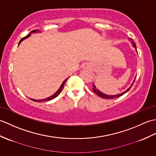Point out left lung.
I'll use <instances>...</instances> for the list:
<instances>
[{
  "mask_svg": "<svg viewBox=\"0 0 156 156\" xmlns=\"http://www.w3.org/2000/svg\"><path fill=\"white\" fill-rule=\"evenodd\" d=\"M130 40L131 41V43H132V44H133V47H134L135 49H137V48H136V44H135V43L134 42V41H133V39H132L131 38H130ZM135 80H134V81H133V83H134V82H135ZM133 84H131V87H129V88L127 89V90L125 91V92H122L121 94H117V95H112V96H110V95H107V94H104V93H102V92H101L99 91V90H98V89L96 88L95 86H94V84H93V88H92V90H93V92H94L95 94H97L98 96H99V97H101V98H102L113 99V98H119V97H121L122 95H123L124 94H125V93H126V92H128V91L129 90V89H130V88L132 87V86H133Z\"/></svg>",
  "mask_w": 156,
  "mask_h": 156,
  "instance_id": "left-lung-1",
  "label": "left lung"
}]
</instances>
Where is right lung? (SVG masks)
Returning <instances> with one entry per match:
<instances>
[{
    "label": "right lung",
    "instance_id": "add662e5",
    "mask_svg": "<svg viewBox=\"0 0 156 156\" xmlns=\"http://www.w3.org/2000/svg\"><path fill=\"white\" fill-rule=\"evenodd\" d=\"M35 32H37V30H34V31H32L30 34H32V33H35ZM30 35L31 34H28L27 36H25V37H23L21 40H20V41H19V45L21 44V41H23V40H24L25 39H26V38H27L28 37H29V36H30ZM67 80H68V78L67 79H66V80L63 82V83L62 84V85H61V87H60V88H59V90L55 92V93L54 94H53L52 96H51L50 97H48V98H45V99H43V100H35V99H32V98H30L31 100H32L33 101H34V102H41V101H50V100H52V99H54V98H55V97H57L58 96L59 94V93H60V92H62V90H63V88H64V84H65V82L67 81Z\"/></svg>",
    "mask_w": 156,
    "mask_h": 156
}]
</instances>
